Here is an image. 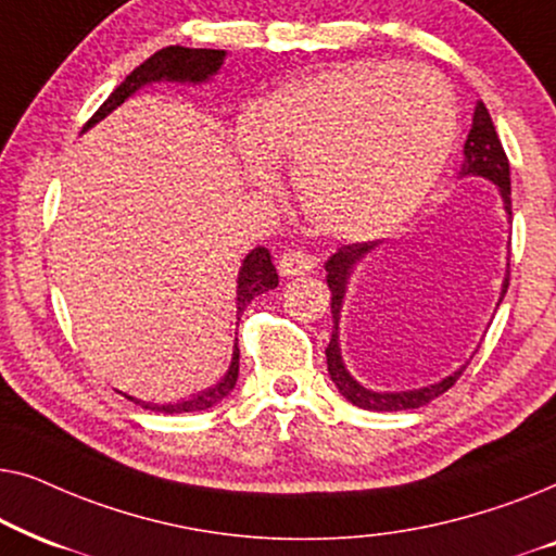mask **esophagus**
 <instances>
[{
    "label": "esophagus",
    "instance_id": "34e87169",
    "mask_svg": "<svg viewBox=\"0 0 556 556\" xmlns=\"http://www.w3.org/2000/svg\"><path fill=\"white\" fill-rule=\"evenodd\" d=\"M316 268V261L303 250H288V253L280 255L278 261V270L283 278H295V276H306Z\"/></svg>",
    "mask_w": 556,
    "mask_h": 556
}]
</instances>
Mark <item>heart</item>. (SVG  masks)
<instances>
[{"label": "heart", "instance_id": "obj_1", "mask_svg": "<svg viewBox=\"0 0 556 556\" xmlns=\"http://www.w3.org/2000/svg\"><path fill=\"white\" fill-rule=\"evenodd\" d=\"M458 136L447 83L428 67L362 63L278 90L240 139L245 179L293 164L303 215L337 240H377L420 210Z\"/></svg>", "mask_w": 556, "mask_h": 556}]
</instances>
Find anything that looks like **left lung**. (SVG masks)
I'll return each mask as SVG.
<instances>
[{
    "mask_svg": "<svg viewBox=\"0 0 556 556\" xmlns=\"http://www.w3.org/2000/svg\"><path fill=\"white\" fill-rule=\"evenodd\" d=\"M466 177H481L491 181L493 187L498 189L501 204H504L506 219L511 223V172H508V159L504 154V147H501V139L496 134V126H493L491 113L485 109L483 101L476 103L473 111V126H470V134L466 139V147H463V164L458 179ZM382 245V242H364V245H346L333 253L329 261H326V283L331 288V316H333V331L331 341L326 346V364H329V377L331 382L337 384L341 397L352 402V405L362 409H371V413H397V409H415L428 405L430 400L440 397V394L451 390V387L458 382V377L466 371L468 362L460 364L453 375H447L438 382L415 387V390H371V387H364L359 379H356L352 371L346 369L344 356H341V341H339V324H341V308H344L349 283H352L354 270L359 268V263L369 253ZM508 288V261H506V276L504 283H501V295L498 303L504 301ZM496 303V306H498Z\"/></svg>",
    "mask_w": 556,
    "mask_h": 556,
    "instance_id": "obj_1",
    "label": "left lung"
}]
</instances>
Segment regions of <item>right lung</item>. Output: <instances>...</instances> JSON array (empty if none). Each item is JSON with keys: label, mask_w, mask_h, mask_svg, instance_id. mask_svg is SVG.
Masks as SVG:
<instances>
[{"label": "right lung", "mask_w": 556, "mask_h": 556, "mask_svg": "<svg viewBox=\"0 0 556 556\" xmlns=\"http://www.w3.org/2000/svg\"><path fill=\"white\" fill-rule=\"evenodd\" d=\"M227 58L225 50H207V48H164L151 55L149 60L136 67L131 75H126V80L113 90V93L105 98V103L96 111V116L83 126V131L93 128L96 124L118 109L121 103H126L134 93H139L141 88L156 86V83H177V86H207V83L215 78L223 67ZM278 286V273L276 265H273V255L268 248H253L250 253L242 257V265L238 270V299H235V318L240 316L242 311L248 308V303L265 291H273ZM240 375V346L238 339H235L232 346V359L230 367H227L225 377L219 379L217 384L207 387V390L189 394L187 400L179 402H143L139 397H131V394H124L136 405L143 409H154V413H194V409H207L215 407L217 402H223L227 394L235 390V382H238Z\"/></svg>", "instance_id": "obj_1"}]
</instances>
